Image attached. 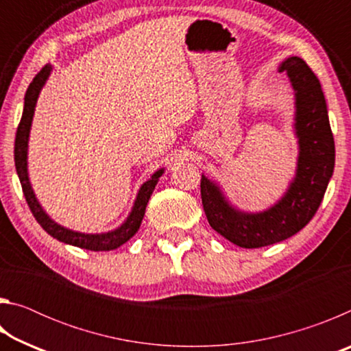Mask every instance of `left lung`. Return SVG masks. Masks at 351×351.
<instances>
[{
  "label": "left lung",
  "mask_w": 351,
  "mask_h": 351,
  "mask_svg": "<svg viewBox=\"0 0 351 351\" xmlns=\"http://www.w3.org/2000/svg\"><path fill=\"white\" fill-rule=\"evenodd\" d=\"M294 90V133L299 145L293 181L283 197L261 212L237 209L218 182L201 176V199L207 221L234 245L246 249L283 241L304 229L317 212L335 170V139L320 82L300 57L278 66Z\"/></svg>",
  "instance_id": "left-lung-1"
}]
</instances>
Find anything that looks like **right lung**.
I'll use <instances>...</instances> for the list:
<instances>
[{
	"instance_id": "obj_1",
	"label": "right lung",
	"mask_w": 351,
	"mask_h": 351,
	"mask_svg": "<svg viewBox=\"0 0 351 351\" xmlns=\"http://www.w3.org/2000/svg\"><path fill=\"white\" fill-rule=\"evenodd\" d=\"M52 66L46 64V66L40 71V73L34 77V80L29 85L26 96H25V108H23V116L20 121V125L16 128V138H15V169L16 175L20 178L23 193L27 201L29 209H31L32 215L37 219L38 224L43 228L47 234L54 237L58 241L66 243L71 246H77L82 249H88V251H112L122 246L123 243H127L132 237L138 232L142 223V218L145 215V207L148 199H150L152 193L159 178L162 176L165 169H159L154 171L152 178L148 181L142 184L138 195H136L133 209L130 212L125 221H123L117 229L108 230V232L102 234H85V232H77V230L68 229L64 226L56 223L47 213L43 210V207L38 203L37 197H35L34 189L29 181L27 173V147H29V134H31L32 127V119L35 112V105L40 96L41 88L45 86L46 80L49 79Z\"/></svg>"
}]
</instances>
